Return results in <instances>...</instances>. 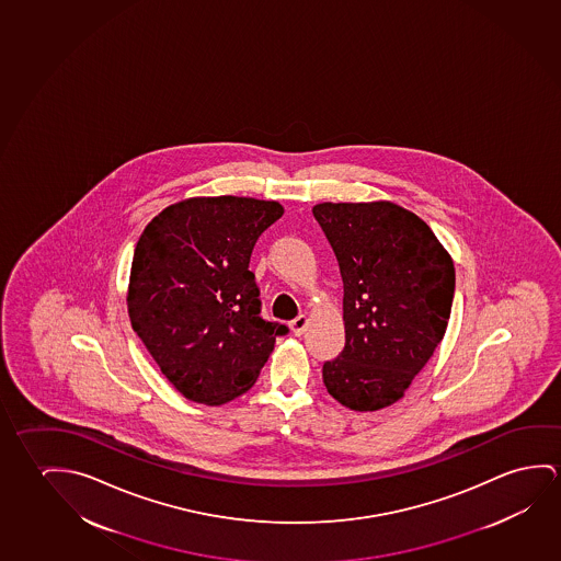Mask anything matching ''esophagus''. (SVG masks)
I'll list each match as a JSON object with an SVG mask.
<instances>
[{
	"instance_id": "obj_1",
	"label": "esophagus",
	"mask_w": 561,
	"mask_h": 561,
	"mask_svg": "<svg viewBox=\"0 0 561 561\" xmlns=\"http://www.w3.org/2000/svg\"><path fill=\"white\" fill-rule=\"evenodd\" d=\"M307 322H309V319L305 314H299L297 319L291 320V330H294L295 336H301L305 328H307Z\"/></svg>"
}]
</instances>
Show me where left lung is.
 <instances>
[{"instance_id":"8db88e82","label":"left lung","mask_w":561,"mask_h":561,"mask_svg":"<svg viewBox=\"0 0 561 561\" xmlns=\"http://www.w3.org/2000/svg\"><path fill=\"white\" fill-rule=\"evenodd\" d=\"M312 216L344 282L345 345L322 365L327 390L355 412L394 404L445 336L453 260L425 221L390 202H327Z\"/></svg>"}]
</instances>
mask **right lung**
Segmentation results:
<instances>
[{"label":"right lung","mask_w":561,"mask_h":561,"mask_svg":"<svg viewBox=\"0 0 561 561\" xmlns=\"http://www.w3.org/2000/svg\"><path fill=\"white\" fill-rule=\"evenodd\" d=\"M284 216L277 202L192 198L167 207L139 237L128 314L182 397L225 404L249 390L289 328L262 319L250 254Z\"/></svg>","instance_id":"1"}]
</instances>
